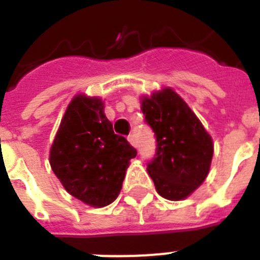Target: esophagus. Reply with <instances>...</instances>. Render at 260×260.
Returning a JSON list of instances; mask_svg holds the SVG:
<instances>
[{"instance_id":"34e87169","label":"esophagus","mask_w":260,"mask_h":260,"mask_svg":"<svg viewBox=\"0 0 260 260\" xmlns=\"http://www.w3.org/2000/svg\"><path fill=\"white\" fill-rule=\"evenodd\" d=\"M127 141L130 142V144H132V146H134V147H137V141H135V137L133 134H130L127 137Z\"/></svg>"}]
</instances>
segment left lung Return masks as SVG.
Here are the masks:
<instances>
[{
  "label": "left lung",
  "instance_id": "obj_1",
  "mask_svg": "<svg viewBox=\"0 0 260 260\" xmlns=\"http://www.w3.org/2000/svg\"><path fill=\"white\" fill-rule=\"evenodd\" d=\"M142 112L156 137V152L147 172L156 191L181 201L204 182L210 172L213 144L189 105L172 88L142 99Z\"/></svg>",
  "mask_w": 260,
  "mask_h": 260
}]
</instances>
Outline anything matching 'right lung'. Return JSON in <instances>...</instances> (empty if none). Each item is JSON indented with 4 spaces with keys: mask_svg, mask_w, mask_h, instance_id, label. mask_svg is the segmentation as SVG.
Instances as JSON below:
<instances>
[{
    "mask_svg": "<svg viewBox=\"0 0 260 260\" xmlns=\"http://www.w3.org/2000/svg\"><path fill=\"white\" fill-rule=\"evenodd\" d=\"M135 156L126 138L114 134L102 99L77 95L53 141L49 162L69 194L100 208L118 197Z\"/></svg>",
    "mask_w": 260,
    "mask_h": 260,
    "instance_id": "right-lung-1",
    "label": "right lung"
}]
</instances>
